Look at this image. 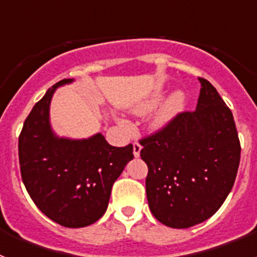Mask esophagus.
I'll list each match as a JSON object with an SVG mask.
<instances>
[{
  "label": "esophagus",
  "mask_w": 257,
  "mask_h": 257,
  "mask_svg": "<svg viewBox=\"0 0 257 257\" xmlns=\"http://www.w3.org/2000/svg\"><path fill=\"white\" fill-rule=\"evenodd\" d=\"M140 152H142V145L139 143H134V156L138 158L140 156Z\"/></svg>",
  "instance_id": "esophagus-1"
}]
</instances>
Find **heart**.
Returning <instances> with one entry per match:
<instances>
[{"label": "heart", "instance_id": "obj_1", "mask_svg": "<svg viewBox=\"0 0 257 257\" xmlns=\"http://www.w3.org/2000/svg\"><path fill=\"white\" fill-rule=\"evenodd\" d=\"M163 96H165V88H156L149 96L131 106V113L136 115L147 114L162 101ZM187 99L188 96L184 90H176V91L171 92L151 117L149 124H151L152 128L158 131L169 126L175 118L183 112L185 105H187Z\"/></svg>", "mask_w": 257, "mask_h": 257}]
</instances>
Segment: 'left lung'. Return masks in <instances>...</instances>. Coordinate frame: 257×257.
I'll list each match as a JSON object with an SVG mask.
<instances>
[{"label":"left lung","instance_id":"left-lung-1","mask_svg":"<svg viewBox=\"0 0 257 257\" xmlns=\"http://www.w3.org/2000/svg\"><path fill=\"white\" fill-rule=\"evenodd\" d=\"M196 112L181 113L143 139L149 208L158 221L185 229L210 219L230 193L240 158L234 118L216 88L199 78Z\"/></svg>","mask_w":257,"mask_h":257}]
</instances>
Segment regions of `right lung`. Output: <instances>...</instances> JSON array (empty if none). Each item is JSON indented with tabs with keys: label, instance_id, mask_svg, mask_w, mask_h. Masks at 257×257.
I'll return each mask as SVG.
<instances>
[{
	"label": "right lung",
	"instance_id": "add662e5",
	"mask_svg": "<svg viewBox=\"0 0 257 257\" xmlns=\"http://www.w3.org/2000/svg\"><path fill=\"white\" fill-rule=\"evenodd\" d=\"M64 78L33 106L19 136L23 183L35 205L65 228H83L100 219L113 183L134 158L133 145L112 147L101 133L86 139L59 136L52 130L50 105Z\"/></svg>",
	"mask_w": 257,
	"mask_h": 257
}]
</instances>
